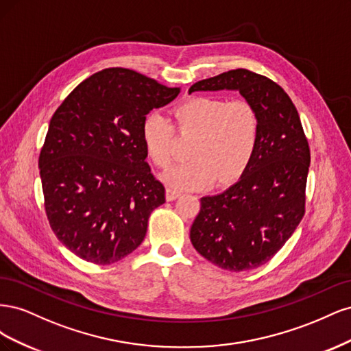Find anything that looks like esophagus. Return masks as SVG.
Wrapping results in <instances>:
<instances>
[{"instance_id": "34e87169", "label": "esophagus", "mask_w": 351, "mask_h": 351, "mask_svg": "<svg viewBox=\"0 0 351 351\" xmlns=\"http://www.w3.org/2000/svg\"><path fill=\"white\" fill-rule=\"evenodd\" d=\"M180 196H182V192H178V190H176V189H167L165 197H167V200H168V202L176 200V199H177V197H180Z\"/></svg>"}]
</instances>
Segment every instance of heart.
I'll return each instance as SVG.
<instances>
[{"mask_svg": "<svg viewBox=\"0 0 351 351\" xmlns=\"http://www.w3.org/2000/svg\"><path fill=\"white\" fill-rule=\"evenodd\" d=\"M174 120L180 133L197 134L187 162L169 168L162 180L174 189H202L217 178L219 183L236 180L256 151L259 117L247 101L196 97L178 104ZM147 155L159 168L174 159L176 127L162 112L146 117L142 127Z\"/></svg>", "mask_w": 351, "mask_h": 351, "instance_id": "1", "label": "heart"}]
</instances>
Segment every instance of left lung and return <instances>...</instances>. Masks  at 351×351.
Returning a JSON list of instances; mask_svg holds the SVG:
<instances>
[{
    "mask_svg": "<svg viewBox=\"0 0 351 351\" xmlns=\"http://www.w3.org/2000/svg\"><path fill=\"white\" fill-rule=\"evenodd\" d=\"M239 90L259 117V141L236 184L200 199L193 247L217 267L240 272L267 263L304 215L311 151L299 112L284 89L246 69L196 82L189 92Z\"/></svg>",
    "mask_w": 351,
    "mask_h": 351,
    "instance_id": "8db88e82",
    "label": "left lung"
}]
</instances>
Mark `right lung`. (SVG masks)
<instances>
[{"instance_id": "1", "label": "right lung", "mask_w": 351, "mask_h": 351, "mask_svg": "<svg viewBox=\"0 0 351 351\" xmlns=\"http://www.w3.org/2000/svg\"><path fill=\"white\" fill-rule=\"evenodd\" d=\"M143 74L121 67L92 74L49 121L39 155L49 226L80 259L110 265L139 247L165 189L146 162V114L177 98Z\"/></svg>"}]
</instances>
